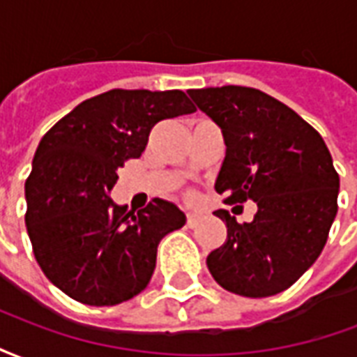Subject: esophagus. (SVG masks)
Returning <instances> with one entry per match:
<instances>
[{
    "label": "esophagus",
    "instance_id": "34e87169",
    "mask_svg": "<svg viewBox=\"0 0 357 357\" xmlns=\"http://www.w3.org/2000/svg\"><path fill=\"white\" fill-rule=\"evenodd\" d=\"M199 222H201V214H193V212L187 214V225H189V227H197Z\"/></svg>",
    "mask_w": 357,
    "mask_h": 357
}]
</instances>
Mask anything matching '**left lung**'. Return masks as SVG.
I'll use <instances>...</instances> for the list:
<instances>
[{
	"label": "left lung",
	"mask_w": 357,
	"mask_h": 357,
	"mask_svg": "<svg viewBox=\"0 0 357 357\" xmlns=\"http://www.w3.org/2000/svg\"><path fill=\"white\" fill-rule=\"evenodd\" d=\"M224 133L216 191L225 202L255 201L250 224L216 210L227 239L206 258L225 291L266 298L287 291L321 255L337 216L340 179L325 141L306 120L260 89H189Z\"/></svg>",
	"instance_id": "8db88e82"
}]
</instances>
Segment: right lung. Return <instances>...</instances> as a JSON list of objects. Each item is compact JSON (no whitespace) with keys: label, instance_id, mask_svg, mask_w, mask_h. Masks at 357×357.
Returning <instances> with one entry per match:
<instances>
[{"label":"right lung","instance_id":"1","mask_svg":"<svg viewBox=\"0 0 357 357\" xmlns=\"http://www.w3.org/2000/svg\"><path fill=\"white\" fill-rule=\"evenodd\" d=\"M195 110L179 89H110L42 137L24 183V222L36 262L70 298L114 306L149 284L158 243L183 227L185 214L162 199L135 214L109 193L118 168L139 158L158 122Z\"/></svg>","mask_w":357,"mask_h":357}]
</instances>
